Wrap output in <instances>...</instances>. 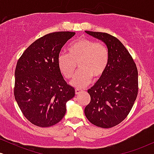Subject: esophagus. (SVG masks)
Returning <instances> with one entry per match:
<instances>
[{
  "label": "esophagus",
  "mask_w": 154,
  "mask_h": 154,
  "mask_svg": "<svg viewBox=\"0 0 154 154\" xmlns=\"http://www.w3.org/2000/svg\"><path fill=\"white\" fill-rule=\"evenodd\" d=\"M81 92H82V90L79 89V88H76L75 89V94L78 95L79 93H80Z\"/></svg>",
  "instance_id": "34e87169"
}]
</instances>
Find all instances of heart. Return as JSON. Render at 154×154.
Listing matches in <instances>:
<instances>
[{
	"label": "heart",
	"mask_w": 154,
	"mask_h": 154,
	"mask_svg": "<svg viewBox=\"0 0 154 154\" xmlns=\"http://www.w3.org/2000/svg\"><path fill=\"white\" fill-rule=\"evenodd\" d=\"M68 54L58 56V67L66 79H70L78 63L79 71L74 76L71 85L80 88L85 87L94 79H99L106 71L109 63V52L101 42L86 38L72 41L68 46Z\"/></svg>",
	"instance_id": "heart-1"
}]
</instances>
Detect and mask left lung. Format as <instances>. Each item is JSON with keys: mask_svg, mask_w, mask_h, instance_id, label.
Returning <instances> with one entry per match:
<instances>
[{"mask_svg": "<svg viewBox=\"0 0 154 154\" xmlns=\"http://www.w3.org/2000/svg\"><path fill=\"white\" fill-rule=\"evenodd\" d=\"M106 44L109 63L104 75L88 91L91 102L85 114L92 124L111 128L131 111L138 92V72L132 56L121 42L106 32L85 31Z\"/></svg>", "mask_w": 154, "mask_h": 154, "instance_id": "8db88e82", "label": "left lung"}]
</instances>
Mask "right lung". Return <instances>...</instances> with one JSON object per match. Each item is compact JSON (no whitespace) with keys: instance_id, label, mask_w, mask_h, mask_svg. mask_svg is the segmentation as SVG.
Instances as JSON below:
<instances>
[{"instance_id":"1","label":"right lung","mask_w":154,"mask_h":154,"mask_svg":"<svg viewBox=\"0 0 154 154\" xmlns=\"http://www.w3.org/2000/svg\"><path fill=\"white\" fill-rule=\"evenodd\" d=\"M74 32H56L35 40L24 51L15 69L14 94L23 115L32 124L48 128L66 114L75 95L58 67V56Z\"/></svg>"}]
</instances>
